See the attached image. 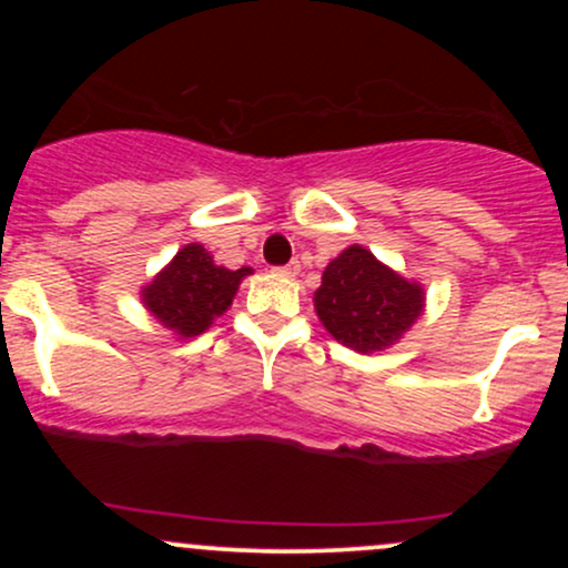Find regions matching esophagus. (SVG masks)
Listing matches in <instances>:
<instances>
[{
    "mask_svg": "<svg viewBox=\"0 0 568 568\" xmlns=\"http://www.w3.org/2000/svg\"><path fill=\"white\" fill-rule=\"evenodd\" d=\"M277 275H283V277H296L298 272H302V266H298V262H291V264H285V266H277Z\"/></svg>",
    "mask_w": 568,
    "mask_h": 568,
    "instance_id": "esophagus-1",
    "label": "esophagus"
}]
</instances>
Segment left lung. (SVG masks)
Wrapping results in <instances>:
<instances>
[{
  "label": "left lung",
  "instance_id": "1",
  "mask_svg": "<svg viewBox=\"0 0 568 568\" xmlns=\"http://www.w3.org/2000/svg\"><path fill=\"white\" fill-rule=\"evenodd\" d=\"M315 312L338 344L371 355L400 342L425 315V288L382 264L368 247L349 245L325 266Z\"/></svg>",
  "mask_w": 568,
  "mask_h": 568
}]
</instances>
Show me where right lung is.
<instances>
[{
  "label": "right lung",
  "instance_id": "add662e5",
  "mask_svg": "<svg viewBox=\"0 0 568 568\" xmlns=\"http://www.w3.org/2000/svg\"><path fill=\"white\" fill-rule=\"evenodd\" d=\"M247 275H253L251 266L226 270L213 262L211 251L189 243L143 285L141 304L162 328L179 338H194L230 310Z\"/></svg>",
  "mask_w": 568,
  "mask_h": 568
}]
</instances>
